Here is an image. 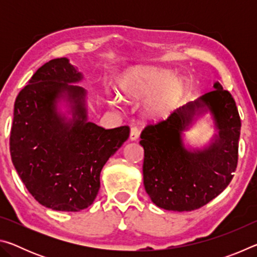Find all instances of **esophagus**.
<instances>
[{"label": "esophagus", "mask_w": 257, "mask_h": 257, "mask_svg": "<svg viewBox=\"0 0 257 257\" xmlns=\"http://www.w3.org/2000/svg\"><path fill=\"white\" fill-rule=\"evenodd\" d=\"M138 136H139V132H138V129L136 127H133L132 129H130V136H129L130 141H132V142L137 141Z\"/></svg>", "instance_id": "esophagus-1"}]
</instances>
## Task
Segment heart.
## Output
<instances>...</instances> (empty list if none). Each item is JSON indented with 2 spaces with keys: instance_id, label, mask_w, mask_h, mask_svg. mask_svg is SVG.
I'll return each mask as SVG.
<instances>
[{
  "instance_id": "b5f03b06",
  "label": "heart",
  "mask_w": 257,
  "mask_h": 257,
  "mask_svg": "<svg viewBox=\"0 0 257 257\" xmlns=\"http://www.w3.org/2000/svg\"><path fill=\"white\" fill-rule=\"evenodd\" d=\"M120 97L127 102L147 98L144 113L152 119H161L173 111L187 89L182 77L170 69L136 67L120 78L118 82ZM118 103V98L113 99Z\"/></svg>"
}]
</instances>
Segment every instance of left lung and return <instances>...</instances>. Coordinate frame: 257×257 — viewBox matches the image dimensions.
<instances>
[{
	"instance_id": "8db88e82",
	"label": "left lung",
	"mask_w": 257,
	"mask_h": 257,
	"mask_svg": "<svg viewBox=\"0 0 257 257\" xmlns=\"http://www.w3.org/2000/svg\"><path fill=\"white\" fill-rule=\"evenodd\" d=\"M213 88L142 132L144 186L156 206L178 212L196 210L222 193L232 179L240 116L231 94L217 81ZM205 112L211 114L217 134L201 149L186 147L182 134Z\"/></svg>"
}]
</instances>
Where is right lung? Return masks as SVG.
Returning a JSON list of instances; mask_svg holds the SVG:
<instances>
[{
    "label": "right lung",
    "instance_id": "right-lung-1",
    "mask_svg": "<svg viewBox=\"0 0 257 257\" xmlns=\"http://www.w3.org/2000/svg\"><path fill=\"white\" fill-rule=\"evenodd\" d=\"M82 78L67 58L51 60L15 102L12 163L33 197L54 211L92 205L104 164L129 137L127 125L104 129L87 120V92L73 85Z\"/></svg>",
    "mask_w": 257,
    "mask_h": 257
}]
</instances>
